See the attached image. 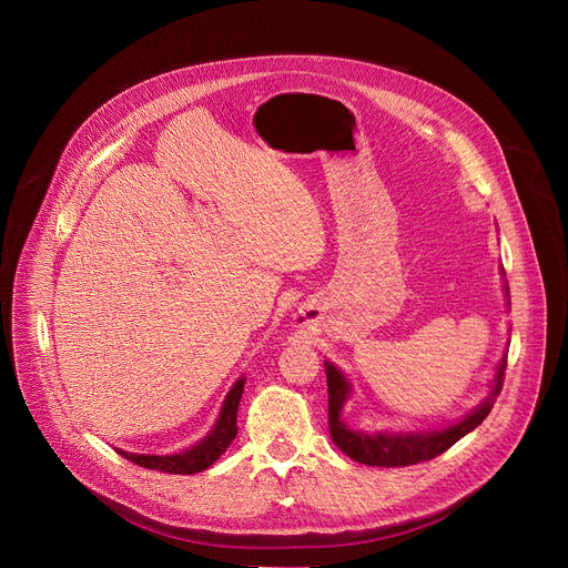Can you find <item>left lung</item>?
Here are the masks:
<instances>
[{
	"instance_id": "obj_1",
	"label": "left lung",
	"mask_w": 568,
	"mask_h": 568,
	"mask_svg": "<svg viewBox=\"0 0 568 568\" xmlns=\"http://www.w3.org/2000/svg\"><path fill=\"white\" fill-rule=\"evenodd\" d=\"M326 386H329V430L332 439L336 442L338 449L362 465H373V467H407L416 463H426L437 456H442L446 449L465 437L469 430L479 426L486 416L493 409L495 398L501 392V382H504V371H506V359H501L497 375H495V386L490 398H486L479 407H476L471 414H467L463 422L456 426H449L444 430L435 433H416V435H366V433H356L349 430L341 422V409L347 400L349 394V384L347 379L336 371V366L326 364Z\"/></svg>"
}]
</instances>
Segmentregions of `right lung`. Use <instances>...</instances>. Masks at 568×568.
Segmentation results:
<instances>
[{
    "mask_svg": "<svg viewBox=\"0 0 568 568\" xmlns=\"http://www.w3.org/2000/svg\"><path fill=\"white\" fill-rule=\"evenodd\" d=\"M244 382H246L244 377L234 382V386L223 403V409H221V416H219L214 430L209 433L200 444L191 446L189 452L172 454V456H138V454H129V452H119V454L140 467L168 471V474H195V471L212 467L236 435V409H239V400H242V394H244Z\"/></svg>",
    "mask_w": 568,
    "mask_h": 568,
    "instance_id": "right-lung-1",
    "label": "right lung"
}]
</instances>
